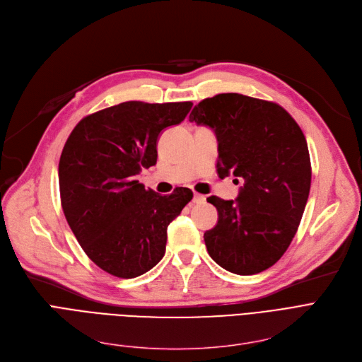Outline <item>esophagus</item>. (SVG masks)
<instances>
[{
  "label": "esophagus",
  "mask_w": 362,
  "mask_h": 362,
  "mask_svg": "<svg viewBox=\"0 0 362 362\" xmlns=\"http://www.w3.org/2000/svg\"><path fill=\"white\" fill-rule=\"evenodd\" d=\"M206 199H204V196H202V194H194L193 196V203H203Z\"/></svg>",
  "instance_id": "esophagus-1"
}]
</instances>
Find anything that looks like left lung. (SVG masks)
I'll return each mask as SVG.
<instances>
[{"mask_svg": "<svg viewBox=\"0 0 362 362\" xmlns=\"http://www.w3.org/2000/svg\"><path fill=\"white\" fill-rule=\"evenodd\" d=\"M190 122L215 132L218 175L243 180L235 200L208 197L218 211L204 233L208 253L233 274L268 269L293 240L311 188L302 129L277 103L237 93L202 100Z\"/></svg>", "mask_w": 362, "mask_h": 362, "instance_id": "left-lung-1", "label": "left lung"}]
</instances>
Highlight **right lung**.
I'll return each mask as SVG.
<instances>
[{"mask_svg":"<svg viewBox=\"0 0 362 362\" xmlns=\"http://www.w3.org/2000/svg\"><path fill=\"white\" fill-rule=\"evenodd\" d=\"M192 101H125L85 116L59 162L62 208L90 259L115 277L134 279L165 255L166 230L193 199L146 190L136 175L158 160L159 134L185 119Z\"/></svg>","mask_w":362,"mask_h":362,"instance_id":"obj_1","label":"right lung"}]
</instances>
